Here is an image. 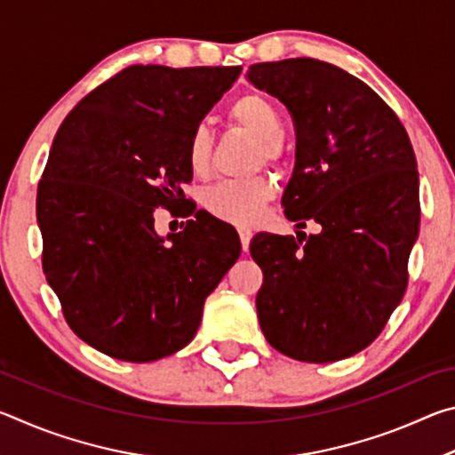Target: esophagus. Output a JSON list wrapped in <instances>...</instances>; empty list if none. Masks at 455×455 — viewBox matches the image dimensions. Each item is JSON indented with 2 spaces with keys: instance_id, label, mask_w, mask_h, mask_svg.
<instances>
[{
  "instance_id": "esophagus-1",
  "label": "esophagus",
  "mask_w": 455,
  "mask_h": 455,
  "mask_svg": "<svg viewBox=\"0 0 455 455\" xmlns=\"http://www.w3.org/2000/svg\"><path fill=\"white\" fill-rule=\"evenodd\" d=\"M238 236H241L243 251H249V244H251V238H252L251 228L249 227H238Z\"/></svg>"
}]
</instances>
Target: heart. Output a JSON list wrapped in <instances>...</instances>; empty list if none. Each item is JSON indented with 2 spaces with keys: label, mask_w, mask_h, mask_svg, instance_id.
<instances>
[{
  "label": "heart",
  "mask_w": 455,
  "mask_h": 455,
  "mask_svg": "<svg viewBox=\"0 0 455 455\" xmlns=\"http://www.w3.org/2000/svg\"><path fill=\"white\" fill-rule=\"evenodd\" d=\"M228 118L259 140V160L279 163L283 156V118L276 108L257 94H244L228 108ZM212 138L204 126L195 128L187 144V160L192 174L206 176L211 171ZM275 196V184L257 176L249 180H225L206 190L204 206L212 217L251 225L263 214L268 200Z\"/></svg>",
  "instance_id": "b5f03b06"
}]
</instances>
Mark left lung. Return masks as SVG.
<instances>
[{"mask_svg":"<svg viewBox=\"0 0 455 455\" xmlns=\"http://www.w3.org/2000/svg\"><path fill=\"white\" fill-rule=\"evenodd\" d=\"M259 90L295 122V171L283 209L295 236L259 233L257 313L267 341L307 363L351 357L371 345L402 303L419 233V176L397 114L355 76L315 58L252 64Z\"/></svg>","mask_w":455,"mask_h":455,"instance_id":"1","label":"left lung"}]
</instances>
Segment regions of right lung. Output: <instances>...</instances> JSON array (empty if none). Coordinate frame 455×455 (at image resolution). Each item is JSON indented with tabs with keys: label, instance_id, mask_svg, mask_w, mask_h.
I'll return each mask as SVG.
<instances>
[{
	"label": "right lung",
	"instance_id": "right-lung-1",
	"mask_svg": "<svg viewBox=\"0 0 455 455\" xmlns=\"http://www.w3.org/2000/svg\"><path fill=\"white\" fill-rule=\"evenodd\" d=\"M241 66H128L61 122L37 184L42 267L66 323L132 363L192 341L206 297L241 255L235 228L187 203L168 243L154 212L182 204L187 144Z\"/></svg>",
	"mask_w": 455,
	"mask_h": 455
}]
</instances>
